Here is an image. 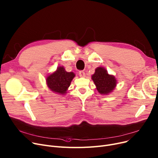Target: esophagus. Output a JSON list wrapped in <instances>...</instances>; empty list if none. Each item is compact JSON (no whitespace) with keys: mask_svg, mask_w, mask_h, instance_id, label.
Instances as JSON below:
<instances>
[{"mask_svg":"<svg viewBox=\"0 0 158 158\" xmlns=\"http://www.w3.org/2000/svg\"><path fill=\"white\" fill-rule=\"evenodd\" d=\"M79 76L81 77H85V72L84 71H79Z\"/></svg>","mask_w":158,"mask_h":158,"instance_id":"1","label":"esophagus"}]
</instances>
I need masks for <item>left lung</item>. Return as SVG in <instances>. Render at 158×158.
<instances>
[{
  "label": "left lung",
  "instance_id": "8db88e82",
  "mask_svg": "<svg viewBox=\"0 0 158 158\" xmlns=\"http://www.w3.org/2000/svg\"><path fill=\"white\" fill-rule=\"evenodd\" d=\"M92 80L101 94H107L114 89L117 85V80L114 76L109 75L106 69L98 67L92 76Z\"/></svg>",
  "mask_w": 158,
  "mask_h": 158
}]
</instances>
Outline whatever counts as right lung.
Returning a JSON list of instances; mask_svg holds the SVG:
<instances>
[{"mask_svg":"<svg viewBox=\"0 0 158 158\" xmlns=\"http://www.w3.org/2000/svg\"><path fill=\"white\" fill-rule=\"evenodd\" d=\"M74 77L73 72H67L63 66H60L54 73L47 77V84L52 92L63 95L66 93Z\"/></svg>","mask_w":158,"mask_h":158,"instance_id":"right-lung-1","label":"right lung"}]
</instances>
